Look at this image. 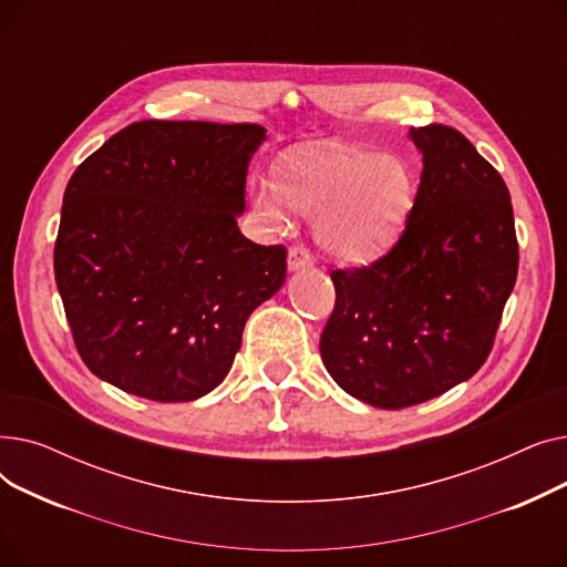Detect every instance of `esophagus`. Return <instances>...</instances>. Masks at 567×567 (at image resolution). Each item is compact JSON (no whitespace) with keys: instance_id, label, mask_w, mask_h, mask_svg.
<instances>
[{"instance_id":"esophagus-1","label":"esophagus","mask_w":567,"mask_h":567,"mask_svg":"<svg viewBox=\"0 0 567 567\" xmlns=\"http://www.w3.org/2000/svg\"><path fill=\"white\" fill-rule=\"evenodd\" d=\"M287 264H289L291 271H301V268H308L312 264V255L306 246H291Z\"/></svg>"}]
</instances>
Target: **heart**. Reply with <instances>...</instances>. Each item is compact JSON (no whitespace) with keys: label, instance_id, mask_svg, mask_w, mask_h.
<instances>
[{"label":"heart","instance_id":"heart-1","mask_svg":"<svg viewBox=\"0 0 567 567\" xmlns=\"http://www.w3.org/2000/svg\"><path fill=\"white\" fill-rule=\"evenodd\" d=\"M276 190L252 197L257 218L271 227L289 223L287 208L323 216L319 241L342 259H370L402 234L415 199V174L400 158L368 152L296 148L276 165Z\"/></svg>","mask_w":567,"mask_h":567}]
</instances>
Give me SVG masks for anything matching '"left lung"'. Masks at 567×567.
I'll return each mask as SVG.
<instances>
[{
    "instance_id": "1",
    "label": "left lung",
    "mask_w": 567,
    "mask_h": 567,
    "mask_svg": "<svg viewBox=\"0 0 567 567\" xmlns=\"http://www.w3.org/2000/svg\"><path fill=\"white\" fill-rule=\"evenodd\" d=\"M421 186L398 244L336 268L321 361L351 398L404 409L471 379L492 351L519 246L508 186L455 128H411Z\"/></svg>"
}]
</instances>
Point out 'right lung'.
<instances>
[{
  "label": "right lung",
  "instance_id": "add662e5",
  "mask_svg": "<svg viewBox=\"0 0 567 567\" xmlns=\"http://www.w3.org/2000/svg\"><path fill=\"white\" fill-rule=\"evenodd\" d=\"M257 124L146 122L71 176L54 280L80 359L154 402H190L227 377L250 312L282 287L285 246L238 231Z\"/></svg>",
  "mask_w": 567,
  "mask_h": 567
}]
</instances>
